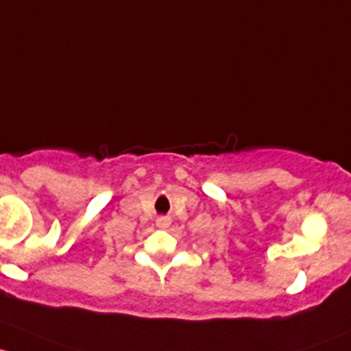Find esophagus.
<instances>
[{
  "instance_id": "esophagus-1",
  "label": "esophagus",
  "mask_w": 351,
  "mask_h": 351,
  "mask_svg": "<svg viewBox=\"0 0 351 351\" xmlns=\"http://www.w3.org/2000/svg\"><path fill=\"white\" fill-rule=\"evenodd\" d=\"M157 226L160 230H167L169 226H171V223H172V219H171V216H158L157 218Z\"/></svg>"
}]
</instances>
